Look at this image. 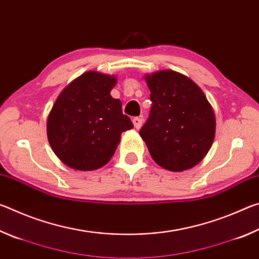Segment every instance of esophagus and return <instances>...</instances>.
Masks as SVG:
<instances>
[{
  "label": "esophagus",
  "instance_id": "34e87169",
  "mask_svg": "<svg viewBox=\"0 0 259 259\" xmlns=\"http://www.w3.org/2000/svg\"><path fill=\"white\" fill-rule=\"evenodd\" d=\"M133 123H134L136 129H139L140 126H142V124H143V119H140V117L136 116V117H134V119H133Z\"/></svg>",
  "mask_w": 259,
  "mask_h": 259
}]
</instances>
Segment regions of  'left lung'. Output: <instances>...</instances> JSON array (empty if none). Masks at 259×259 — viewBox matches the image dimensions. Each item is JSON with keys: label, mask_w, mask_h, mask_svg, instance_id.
<instances>
[{"label": "left lung", "mask_w": 259, "mask_h": 259, "mask_svg": "<svg viewBox=\"0 0 259 259\" xmlns=\"http://www.w3.org/2000/svg\"><path fill=\"white\" fill-rule=\"evenodd\" d=\"M152 108L139 135L152 159L170 171L191 169L212 145L216 119L203 91L174 71L146 75Z\"/></svg>", "instance_id": "left-lung-1"}]
</instances>
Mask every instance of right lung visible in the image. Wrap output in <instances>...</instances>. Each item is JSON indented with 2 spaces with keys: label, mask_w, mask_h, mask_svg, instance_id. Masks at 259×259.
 I'll use <instances>...</instances> for the list:
<instances>
[{
  "label": "right lung",
  "mask_w": 259,
  "mask_h": 259,
  "mask_svg": "<svg viewBox=\"0 0 259 259\" xmlns=\"http://www.w3.org/2000/svg\"><path fill=\"white\" fill-rule=\"evenodd\" d=\"M115 76L87 72L61 91L48 116L47 135L61 162L82 171L98 169L111 160L121 134L134 128L111 96Z\"/></svg>",
  "instance_id": "1"
}]
</instances>
